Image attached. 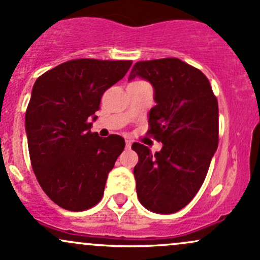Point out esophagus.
Instances as JSON below:
<instances>
[{
    "label": "esophagus",
    "instance_id": "34e87169",
    "mask_svg": "<svg viewBox=\"0 0 260 260\" xmlns=\"http://www.w3.org/2000/svg\"><path fill=\"white\" fill-rule=\"evenodd\" d=\"M131 147H132V141H129V139H125V148L129 149Z\"/></svg>",
    "mask_w": 260,
    "mask_h": 260
}]
</instances>
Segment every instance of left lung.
<instances>
[{
    "mask_svg": "<svg viewBox=\"0 0 260 260\" xmlns=\"http://www.w3.org/2000/svg\"><path fill=\"white\" fill-rule=\"evenodd\" d=\"M148 81L155 106L148 113V132L162 142L159 152L133 143L138 163L133 169L144 208L171 214L184 208L206 179L218 148V102L208 78L178 58L141 61L128 81Z\"/></svg>",
    "mask_w": 260,
    "mask_h": 260,
    "instance_id": "1",
    "label": "left lung"
}]
</instances>
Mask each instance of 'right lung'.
I'll return each mask as SVG.
<instances>
[{
    "instance_id": "right-lung-1",
    "label": "right lung",
    "mask_w": 260,
    "mask_h": 260,
    "mask_svg": "<svg viewBox=\"0 0 260 260\" xmlns=\"http://www.w3.org/2000/svg\"><path fill=\"white\" fill-rule=\"evenodd\" d=\"M132 61L72 59L35 82L24 128L31 165L57 206L81 212L95 206L124 139L92 133L102 94L121 81Z\"/></svg>"
}]
</instances>
